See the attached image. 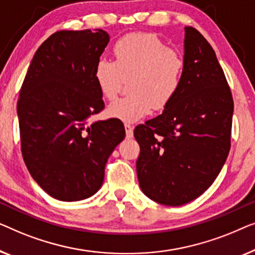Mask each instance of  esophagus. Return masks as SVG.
Here are the masks:
<instances>
[{
    "label": "esophagus",
    "mask_w": 255,
    "mask_h": 255,
    "mask_svg": "<svg viewBox=\"0 0 255 255\" xmlns=\"http://www.w3.org/2000/svg\"><path fill=\"white\" fill-rule=\"evenodd\" d=\"M125 129H126V137L131 138L132 137V130H134V127L130 126V125H125Z\"/></svg>",
    "instance_id": "obj_1"
}]
</instances>
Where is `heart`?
Listing matches in <instances>:
<instances>
[{"label":"heart","mask_w":255,"mask_h":255,"mask_svg":"<svg viewBox=\"0 0 255 255\" xmlns=\"http://www.w3.org/2000/svg\"><path fill=\"white\" fill-rule=\"evenodd\" d=\"M116 61L100 57L95 67V80L102 95L112 100L129 81L130 95L114 100L107 107L110 118L135 123L151 107L163 110L180 89L184 60L166 48L153 34L131 33L118 40L113 48Z\"/></svg>","instance_id":"obj_1"}]
</instances>
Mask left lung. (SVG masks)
Instances as JSON below:
<instances>
[{
  "mask_svg": "<svg viewBox=\"0 0 255 255\" xmlns=\"http://www.w3.org/2000/svg\"><path fill=\"white\" fill-rule=\"evenodd\" d=\"M234 100L213 47L185 27L180 89L160 116L138 125V184L149 199L177 207L207 191L230 151Z\"/></svg>",
  "mask_w": 255,
  "mask_h": 255,
  "instance_id": "1",
  "label": "left lung"
}]
</instances>
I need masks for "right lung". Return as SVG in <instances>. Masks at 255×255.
<instances>
[{"label": "right lung", "mask_w": 255, "mask_h": 255, "mask_svg": "<svg viewBox=\"0 0 255 255\" xmlns=\"http://www.w3.org/2000/svg\"><path fill=\"white\" fill-rule=\"evenodd\" d=\"M109 41L100 28L56 32L37 49L21 85L17 114L24 162L60 201L96 194L107 159L126 135L120 120H90L105 107L95 67Z\"/></svg>", "instance_id": "obj_1"}]
</instances>
